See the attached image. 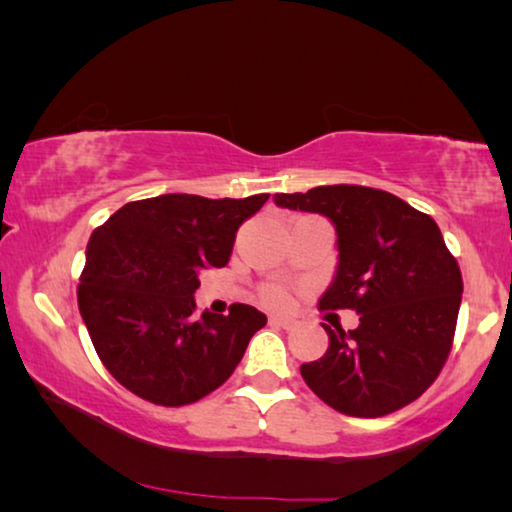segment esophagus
<instances>
[{
	"mask_svg": "<svg viewBox=\"0 0 512 512\" xmlns=\"http://www.w3.org/2000/svg\"><path fill=\"white\" fill-rule=\"evenodd\" d=\"M270 324L284 328V331H291V328L296 326V321L289 319V317H270Z\"/></svg>",
	"mask_w": 512,
	"mask_h": 512,
	"instance_id": "esophagus-1",
	"label": "esophagus"
}]
</instances>
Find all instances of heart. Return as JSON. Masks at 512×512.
<instances>
[{
    "instance_id": "b5f03b06",
    "label": "heart",
    "mask_w": 512,
    "mask_h": 512,
    "mask_svg": "<svg viewBox=\"0 0 512 512\" xmlns=\"http://www.w3.org/2000/svg\"><path fill=\"white\" fill-rule=\"evenodd\" d=\"M261 298L268 307H286V305H289V293H286V289H282V286H277V284L265 286V289L261 291Z\"/></svg>"
}]
</instances>
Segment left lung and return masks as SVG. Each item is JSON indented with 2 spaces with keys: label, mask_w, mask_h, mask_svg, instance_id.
Returning <instances> with one entry per match:
<instances>
[{
  "label": "left lung",
  "mask_w": 512,
  "mask_h": 512,
  "mask_svg": "<svg viewBox=\"0 0 512 512\" xmlns=\"http://www.w3.org/2000/svg\"><path fill=\"white\" fill-rule=\"evenodd\" d=\"M275 202L333 221L340 261L319 307L359 314L354 331L324 324L326 354L300 366L307 387L349 417L405 408L443 370L464 291L438 223L396 195L354 184L277 193Z\"/></svg>",
  "instance_id": "obj_1"
}]
</instances>
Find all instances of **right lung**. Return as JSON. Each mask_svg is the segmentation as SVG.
<instances>
[{
  "instance_id": "add662e5",
  "label": "right lung",
  "mask_w": 512,
  "mask_h": 512,
  "mask_svg": "<svg viewBox=\"0 0 512 512\" xmlns=\"http://www.w3.org/2000/svg\"><path fill=\"white\" fill-rule=\"evenodd\" d=\"M270 195L202 198L170 193L128 202L93 230L81 272L79 312L104 368L144 401L179 408L233 375L256 307L195 314L200 272L223 268L235 233Z\"/></svg>"
}]
</instances>
